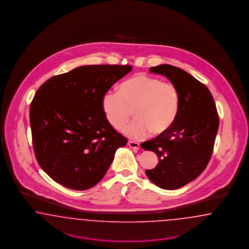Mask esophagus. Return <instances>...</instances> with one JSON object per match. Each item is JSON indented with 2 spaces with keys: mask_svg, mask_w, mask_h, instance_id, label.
Returning a JSON list of instances; mask_svg holds the SVG:
<instances>
[{
  "mask_svg": "<svg viewBox=\"0 0 249 249\" xmlns=\"http://www.w3.org/2000/svg\"><path fill=\"white\" fill-rule=\"evenodd\" d=\"M128 145L131 149H135V150L140 149V144L135 142H128Z\"/></svg>",
  "mask_w": 249,
  "mask_h": 249,
  "instance_id": "34e87169",
  "label": "esophagus"
}]
</instances>
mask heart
I'll return each mask as SVG.
<instances>
[{
    "label": "heart",
    "mask_w": 249,
    "mask_h": 249,
    "mask_svg": "<svg viewBox=\"0 0 249 249\" xmlns=\"http://www.w3.org/2000/svg\"><path fill=\"white\" fill-rule=\"evenodd\" d=\"M180 107V95L171 82L138 74L124 81L120 91L106 92L102 109L109 124L121 129L133 114L135 120L123 128L128 138L142 140L164 133L174 124Z\"/></svg>",
    "instance_id": "b5f03b06"
}]
</instances>
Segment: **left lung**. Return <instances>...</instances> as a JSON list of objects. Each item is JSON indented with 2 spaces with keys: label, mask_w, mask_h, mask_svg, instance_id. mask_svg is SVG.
Wrapping results in <instances>:
<instances>
[{
  "label": "left lung",
  "mask_w": 249,
  "mask_h": 249,
  "mask_svg": "<svg viewBox=\"0 0 249 249\" xmlns=\"http://www.w3.org/2000/svg\"><path fill=\"white\" fill-rule=\"evenodd\" d=\"M150 71L165 75L177 88L180 107L171 128L141 144L159 158L157 166L145 173L159 187L175 190L194 181L208 164L218 130V113L207 87L184 70L160 65Z\"/></svg>",
  "instance_id": "1"
}]
</instances>
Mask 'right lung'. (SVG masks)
I'll use <instances>...</instances> for the list:
<instances>
[{"mask_svg": "<svg viewBox=\"0 0 249 249\" xmlns=\"http://www.w3.org/2000/svg\"><path fill=\"white\" fill-rule=\"evenodd\" d=\"M131 66L92 65L54 75L30 106L33 146L53 181L83 191L104 177L116 151L128 141L106 119L102 98Z\"/></svg>", "mask_w": 249, "mask_h": 249, "instance_id": "1", "label": "right lung"}]
</instances>
